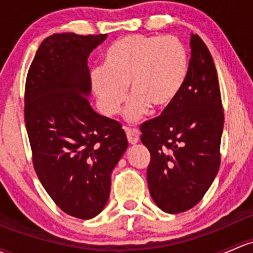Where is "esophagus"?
<instances>
[{"mask_svg": "<svg viewBox=\"0 0 253 253\" xmlns=\"http://www.w3.org/2000/svg\"><path fill=\"white\" fill-rule=\"evenodd\" d=\"M125 132H126L127 139H128L129 144H137L139 142V135L140 132L138 129H131L128 127H124Z\"/></svg>", "mask_w": 253, "mask_h": 253, "instance_id": "esophagus-1", "label": "esophagus"}]
</instances>
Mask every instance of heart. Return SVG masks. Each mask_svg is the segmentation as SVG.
I'll use <instances>...</instances> for the list:
<instances>
[{
    "label": "heart",
    "mask_w": 253,
    "mask_h": 253,
    "mask_svg": "<svg viewBox=\"0 0 253 253\" xmlns=\"http://www.w3.org/2000/svg\"><path fill=\"white\" fill-rule=\"evenodd\" d=\"M188 53L173 36H124L104 54L103 69L92 75L98 106L105 116H115L127 98L128 122L144 118L149 109L166 110L174 103L188 76Z\"/></svg>",
    "instance_id": "b5f03b06"
}]
</instances>
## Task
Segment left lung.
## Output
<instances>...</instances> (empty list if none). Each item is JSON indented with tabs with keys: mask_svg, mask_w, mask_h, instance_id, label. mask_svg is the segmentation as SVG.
<instances>
[{
	"mask_svg": "<svg viewBox=\"0 0 253 253\" xmlns=\"http://www.w3.org/2000/svg\"><path fill=\"white\" fill-rule=\"evenodd\" d=\"M188 76L174 103L140 126L150 151L147 178L154 203L167 213L195 206L216 178L224 114L217 70L209 48L190 37Z\"/></svg>",
	"mask_w": 253,
	"mask_h": 253,
	"instance_id": "8db88e82",
	"label": "left lung"
}]
</instances>
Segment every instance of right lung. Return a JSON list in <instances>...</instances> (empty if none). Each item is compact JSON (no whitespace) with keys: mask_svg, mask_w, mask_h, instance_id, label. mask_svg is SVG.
<instances>
[{"mask_svg":"<svg viewBox=\"0 0 253 253\" xmlns=\"http://www.w3.org/2000/svg\"><path fill=\"white\" fill-rule=\"evenodd\" d=\"M108 35L54 34L40 44L25 84V126L37 177L62 211L81 219L102 212L111 172L128 147L115 120L88 102L89 53Z\"/></svg>","mask_w":253,"mask_h":253,"instance_id":"1","label":"right lung"}]
</instances>
